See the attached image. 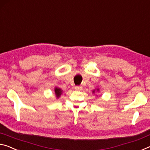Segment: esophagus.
<instances>
[{"mask_svg": "<svg viewBox=\"0 0 150 150\" xmlns=\"http://www.w3.org/2000/svg\"><path fill=\"white\" fill-rule=\"evenodd\" d=\"M74 88H75V90H80L81 89H82V87L78 86H76L74 87Z\"/></svg>", "mask_w": 150, "mask_h": 150, "instance_id": "obj_1", "label": "esophagus"}]
</instances>
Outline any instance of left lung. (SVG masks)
Listing matches in <instances>:
<instances>
[{
	"label": "left lung",
	"instance_id": "obj_1",
	"mask_svg": "<svg viewBox=\"0 0 150 150\" xmlns=\"http://www.w3.org/2000/svg\"><path fill=\"white\" fill-rule=\"evenodd\" d=\"M100 91V89H99V88H96V89L95 90H92V93H93V94H94V93L96 92H99Z\"/></svg>",
	"mask_w": 150,
	"mask_h": 150
}]
</instances>
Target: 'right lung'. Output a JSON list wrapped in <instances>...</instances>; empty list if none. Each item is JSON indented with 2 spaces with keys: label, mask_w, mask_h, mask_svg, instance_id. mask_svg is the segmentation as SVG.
Wrapping results in <instances>:
<instances>
[{
  "label": "right lung",
  "mask_w": 150,
  "mask_h": 150,
  "mask_svg": "<svg viewBox=\"0 0 150 150\" xmlns=\"http://www.w3.org/2000/svg\"><path fill=\"white\" fill-rule=\"evenodd\" d=\"M54 93H55V95H56V98H59L60 97V96L62 95V90L61 89V88H58V87H55L54 88Z\"/></svg>",
  "instance_id": "right-lung-1"
}]
</instances>
